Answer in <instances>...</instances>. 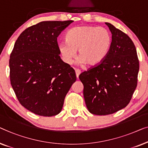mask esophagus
<instances>
[{
  "mask_svg": "<svg viewBox=\"0 0 148 148\" xmlns=\"http://www.w3.org/2000/svg\"><path fill=\"white\" fill-rule=\"evenodd\" d=\"M75 72H76V77L77 78H78L79 75L81 73V71L79 69H76L75 70Z\"/></svg>",
  "mask_w": 148,
  "mask_h": 148,
  "instance_id": "esophagus-1",
  "label": "esophagus"
}]
</instances>
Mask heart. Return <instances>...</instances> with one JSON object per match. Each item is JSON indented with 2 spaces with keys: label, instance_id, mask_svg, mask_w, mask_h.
<instances>
[{
  "label": "heart",
  "instance_id": "1",
  "mask_svg": "<svg viewBox=\"0 0 148 148\" xmlns=\"http://www.w3.org/2000/svg\"><path fill=\"white\" fill-rule=\"evenodd\" d=\"M113 37L107 29L97 26H80L68 31L66 41L58 43L63 61L72 64L76 51L82 63L97 66L107 58L111 50Z\"/></svg>",
  "mask_w": 148,
  "mask_h": 148
}]
</instances>
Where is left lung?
<instances>
[{
  "label": "left lung",
  "mask_w": 148,
  "mask_h": 148,
  "mask_svg": "<svg viewBox=\"0 0 148 148\" xmlns=\"http://www.w3.org/2000/svg\"><path fill=\"white\" fill-rule=\"evenodd\" d=\"M105 24L113 37L111 50L101 64L79 76L87 109L97 115L113 114L130 103L139 69L136 46L130 37L111 23Z\"/></svg>",
  "instance_id": "8db88e82"
}]
</instances>
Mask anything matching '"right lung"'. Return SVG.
<instances>
[{"mask_svg": "<svg viewBox=\"0 0 148 148\" xmlns=\"http://www.w3.org/2000/svg\"><path fill=\"white\" fill-rule=\"evenodd\" d=\"M73 22L42 21L27 28L10 56V80L21 105L36 115H56L76 80L74 70L62 61L57 37Z\"/></svg>", "mask_w": 148, "mask_h": 148, "instance_id": "right-lung-1", "label": "right lung"}]
</instances>
